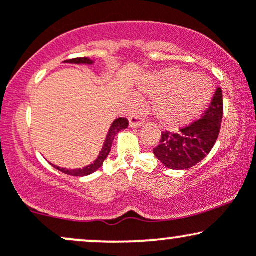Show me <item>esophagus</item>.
Instances as JSON below:
<instances>
[{"instance_id":"obj_1","label":"esophagus","mask_w":256,"mask_h":256,"mask_svg":"<svg viewBox=\"0 0 256 256\" xmlns=\"http://www.w3.org/2000/svg\"><path fill=\"white\" fill-rule=\"evenodd\" d=\"M128 122H130V128H140V126L144 124V119L140 116H138V114H132L130 119H128Z\"/></svg>"}]
</instances>
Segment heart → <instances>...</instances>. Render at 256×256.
I'll return each instance as SVG.
<instances>
[{"label":"heart","mask_w":256,"mask_h":256,"mask_svg":"<svg viewBox=\"0 0 256 256\" xmlns=\"http://www.w3.org/2000/svg\"><path fill=\"white\" fill-rule=\"evenodd\" d=\"M138 89L152 98V113L158 122L173 130L198 118L214 92L210 78L180 68H166L146 76Z\"/></svg>","instance_id":"heart-1"}]
</instances>
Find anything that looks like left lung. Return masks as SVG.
Here are the masks:
<instances>
[{
	"mask_svg": "<svg viewBox=\"0 0 256 256\" xmlns=\"http://www.w3.org/2000/svg\"><path fill=\"white\" fill-rule=\"evenodd\" d=\"M222 90L218 88L204 118L179 130L178 134L162 132L155 158L167 168L188 170L198 165L210 154L222 128Z\"/></svg>",
	"mask_w": 256,
	"mask_h": 256,
	"instance_id": "8db88e82",
	"label": "left lung"
}]
</instances>
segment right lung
<instances>
[{
	"instance_id": "1",
	"label": "right lung",
	"mask_w": 256,
	"mask_h": 256,
	"mask_svg": "<svg viewBox=\"0 0 256 256\" xmlns=\"http://www.w3.org/2000/svg\"><path fill=\"white\" fill-rule=\"evenodd\" d=\"M94 62H95V61L91 60L89 58H72V60L64 61V64H92ZM128 119L125 118H118L112 122L110 131H108L107 136H106L104 146H102V149L101 152H100L98 158H96L92 164H90V165L85 166L83 168H76V170L64 168V167H58L54 165L52 166H54L56 170H58L60 172L64 173V174L73 176V177H84V176H89L91 173L96 172L100 167L104 165V160L108 158V155H110L114 137H116L122 130L128 128Z\"/></svg>"
}]
</instances>
